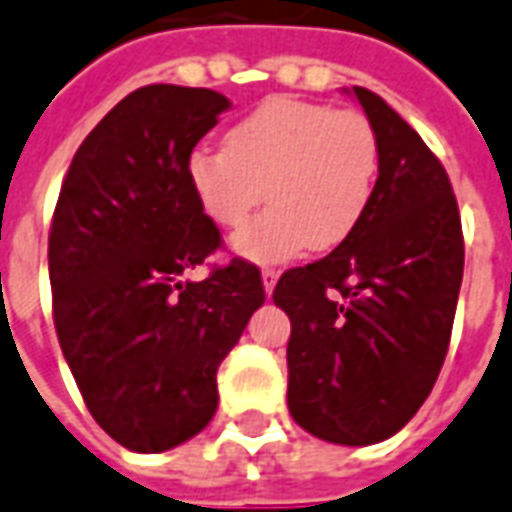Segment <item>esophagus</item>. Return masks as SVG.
<instances>
[{"label":"esophagus","instance_id":"esophagus-1","mask_svg":"<svg viewBox=\"0 0 512 512\" xmlns=\"http://www.w3.org/2000/svg\"><path fill=\"white\" fill-rule=\"evenodd\" d=\"M276 279H279V271H274V268H263V290H266V295L274 293Z\"/></svg>","mask_w":512,"mask_h":512}]
</instances>
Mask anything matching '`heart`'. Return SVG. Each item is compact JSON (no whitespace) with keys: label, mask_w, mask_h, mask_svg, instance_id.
<instances>
[{"label":"heart","mask_w":512,"mask_h":512,"mask_svg":"<svg viewBox=\"0 0 512 512\" xmlns=\"http://www.w3.org/2000/svg\"><path fill=\"white\" fill-rule=\"evenodd\" d=\"M377 170L372 121L295 97L260 102L227 130L225 149H195L187 160L189 187L214 225H244L263 198L271 200L233 238L252 263L342 244L372 203Z\"/></svg>","instance_id":"1"}]
</instances>
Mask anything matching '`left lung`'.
I'll return each instance as SVG.
<instances>
[{"mask_svg": "<svg viewBox=\"0 0 512 512\" xmlns=\"http://www.w3.org/2000/svg\"><path fill=\"white\" fill-rule=\"evenodd\" d=\"M380 143L372 203L350 238L290 268L274 304L290 317L287 407L333 445L404 429L445 363L464 236L442 162L380 94L352 86Z\"/></svg>", "mask_w": 512, "mask_h": 512, "instance_id": "obj_1", "label": "left lung"}]
</instances>
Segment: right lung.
<instances>
[{"label": "right lung", "mask_w": 512, "mask_h": 512, "mask_svg": "<svg viewBox=\"0 0 512 512\" xmlns=\"http://www.w3.org/2000/svg\"><path fill=\"white\" fill-rule=\"evenodd\" d=\"M227 108L211 89H135L86 135L56 203V336L92 418L135 453L206 429L219 363L266 301L260 271L241 257L181 282L222 244L187 160Z\"/></svg>", "instance_id": "1"}]
</instances>
